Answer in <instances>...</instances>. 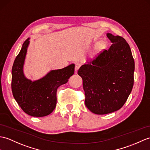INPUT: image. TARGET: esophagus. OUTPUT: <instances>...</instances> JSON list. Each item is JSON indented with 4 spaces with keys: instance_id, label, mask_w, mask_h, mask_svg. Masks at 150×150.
<instances>
[{
    "instance_id": "obj_1",
    "label": "esophagus",
    "mask_w": 150,
    "mask_h": 150,
    "mask_svg": "<svg viewBox=\"0 0 150 150\" xmlns=\"http://www.w3.org/2000/svg\"><path fill=\"white\" fill-rule=\"evenodd\" d=\"M80 67H81V64L76 63V64H75V74H76V73H77V71L79 70V69Z\"/></svg>"
}]
</instances>
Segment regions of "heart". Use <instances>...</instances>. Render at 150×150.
I'll return each instance as SVG.
<instances>
[{"label": "heart", "mask_w": 150, "mask_h": 150, "mask_svg": "<svg viewBox=\"0 0 150 150\" xmlns=\"http://www.w3.org/2000/svg\"><path fill=\"white\" fill-rule=\"evenodd\" d=\"M106 44L103 41H100L95 45V49H94V54L98 55L101 53L105 48Z\"/></svg>", "instance_id": "b5f03b06"}]
</instances>
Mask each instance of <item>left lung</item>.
Returning <instances> with one entry per match:
<instances>
[{
    "label": "left lung",
    "instance_id": "obj_1",
    "mask_svg": "<svg viewBox=\"0 0 150 150\" xmlns=\"http://www.w3.org/2000/svg\"><path fill=\"white\" fill-rule=\"evenodd\" d=\"M112 43L92 61L82 65L85 105L96 114H106L123 106L134 86L135 63L129 45L123 38L107 33Z\"/></svg>",
    "mask_w": 150,
    "mask_h": 150
}]
</instances>
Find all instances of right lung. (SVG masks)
Here are the masks:
<instances>
[{
  "mask_svg": "<svg viewBox=\"0 0 150 150\" xmlns=\"http://www.w3.org/2000/svg\"><path fill=\"white\" fill-rule=\"evenodd\" d=\"M28 38L22 45L12 68L11 89L14 98L28 115L43 117L52 112L57 103V89L68 81L74 74L75 64L62 69L51 70L39 80L32 81L23 74V67L27 49L29 44Z\"/></svg>",
  "mask_w": 150,
  "mask_h": 150,
  "instance_id": "1",
  "label": "right lung"
}]
</instances>
